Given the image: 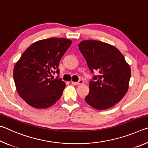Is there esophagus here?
<instances>
[{
	"instance_id": "esophagus-1",
	"label": "esophagus",
	"mask_w": 148,
	"mask_h": 148,
	"mask_svg": "<svg viewBox=\"0 0 148 148\" xmlns=\"http://www.w3.org/2000/svg\"><path fill=\"white\" fill-rule=\"evenodd\" d=\"M72 84H74V85H76V86H78V85L83 84L84 83V80H82V79H80L79 82H72Z\"/></svg>"
}]
</instances>
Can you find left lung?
I'll list each match as a JSON object with an SVG mask.
<instances>
[{
  "label": "left lung",
  "mask_w": 148,
  "mask_h": 148,
  "mask_svg": "<svg viewBox=\"0 0 148 148\" xmlns=\"http://www.w3.org/2000/svg\"><path fill=\"white\" fill-rule=\"evenodd\" d=\"M91 72H97L89 82L85 101L97 110H106L121 101L127 93L131 71L119 50L111 44L86 40L78 44Z\"/></svg>",
  "instance_id": "1"
}]
</instances>
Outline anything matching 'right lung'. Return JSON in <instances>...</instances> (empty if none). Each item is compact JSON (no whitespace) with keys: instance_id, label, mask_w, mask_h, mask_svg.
<instances>
[{"instance_id":"1","label":"right lung","mask_w":148,"mask_h":148,"mask_svg":"<svg viewBox=\"0 0 148 148\" xmlns=\"http://www.w3.org/2000/svg\"><path fill=\"white\" fill-rule=\"evenodd\" d=\"M72 44L69 39L51 38L31 44L17 61L14 79L17 91L30 106L47 108L61 98L66 84L50 77L59 74L60 60Z\"/></svg>"}]
</instances>
